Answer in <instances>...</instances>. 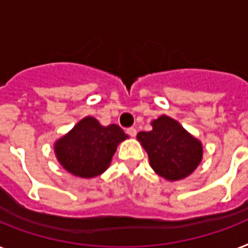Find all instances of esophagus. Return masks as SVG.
Wrapping results in <instances>:
<instances>
[{
    "label": "esophagus",
    "instance_id": "34e87169",
    "mask_svg": "<svg viewBox=\"0 0 248 248\" xmlns=\"http://www.w3.org/2000/svg\"><path fill=\"white\" fill-rule=\"evenodd\" d=\"M136 132H138V131H136V128L135 127H130L126 130V134L130 135L131 138H135V136H136Z\"/></svg>",
    "mask_w": 248,
    "mask_h": 248
}]
</instances>
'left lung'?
Listing matches in <instances>:
<instances>
[{"label":"left lung","mask_w":248,"mask_h":248,"mask_svg":"<svg viewBox=\"0 0 248 248\" xmlns=\"http://www.w3.org/2000/svg\"><path fill=\"white\" fill-rule=\"evenodd\" d=\"M152 131H142V144L150 166L159 176L170 181L182 180L194 172L202 158V146L177 121L162 116L153 121Z\"/></svg>","instance_id":"1"}]
</instances>
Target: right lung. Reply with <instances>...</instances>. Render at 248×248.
Segmentation results:
<instances>
[{"instance_id":"1","label":"right lung","mask_w":248,"mask_h":248,"mask_svg":"<svg viewBox=\"0 0 248 248\" xmlns=\"http://www.w3.org/2000/svg\"><path fill=\"white\" fill-rule=\"evenodd\" d=\"M127 138L117 124L102 126L93 117L81 120L54 144L58 162L82 178L99 176L108 168L118 142Z\"/></svg>"}]
</instances>
